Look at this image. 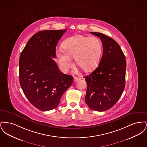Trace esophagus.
<instances>
[{
  "label": "esophagus",
  "instance_id": "1",
  "mask_svg": "<svg viewBox=\"0 0 147 147\" xmlns=\"http://www.w3.org/2000/svg\"><path fill=\"white\" fill-rule=\"evenodd\" d=\"M81 78H79V77H75L74 78V82H76L78 80H79V79H80Z\"/></svg>",
  "mask_w": 147,
  "mask_h": 147
}]
</instances>
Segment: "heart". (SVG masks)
<instances>
[{
  "mask_svg": "<svg viewBox=\"0 0 147 147\" xmlns=\"http://www.w3.org/2000/svg\"><path fill=\"white\" fill-rule=\"evenodd\" d=\"M62 47L63 50H56V55L64 69L71 67V58H74L77 65L85 72L91 71L97 66L102 49L101 42L97 37L75 35L66 39Z\"/></svg>",
  "mask_w": 147,
  "mask_h": 147,
  "instance_id": "b5f03b06",
  "label": "heart"
}]
</instances>
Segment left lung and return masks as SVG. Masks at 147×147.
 Wrapping results in <instances>:
<instances>
[{"label":"left lung","mask_w":147,"mask_h":147,"mask_svg":"<svg viewBox=\"0 0 147 147\" xmlns=\"http://www.w3.org/2000/svg\"><path fill=\"white\" fill-rule=\"evenodd\" d=\"M103 53L98 66L84 78L87 83L85 102L91 110L104 111L111 109L121 96L125 87L126 61L117 42L99 32Z\"/></svg>","instance_id":"obj_1"}]
</instances>
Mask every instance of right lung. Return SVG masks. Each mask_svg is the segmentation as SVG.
Listing matches in <instances>:
<instances>
[{
	"label": "right lung",
	"mask_w": 147,
	"mask_h": 147,
	"mask_svg": "<svg viewBox=\"0 0 147 147\" xmlns=\"http://www.w3.org/2000/svg\"><path fill=\"white\" fill-rule=\"evenodd\" d=\"M65 30H44L33 35L19 59V81L28 101L40 110L57 107L73 83V77L62 73L53 58Z\"/></svg>",
	"instance_id": "add662e5"
}]
</instances>
